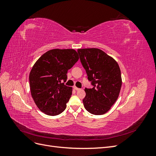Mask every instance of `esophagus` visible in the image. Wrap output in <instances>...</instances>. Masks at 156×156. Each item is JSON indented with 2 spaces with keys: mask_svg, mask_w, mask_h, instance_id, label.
<instances>
[{
  "mask_svg": "<svg viewBox=\"0 0 156 156\" xmlns=\"http://www.w3.org/2000/svg\"><path fill=\"white\" fill-rule=\"evenodd\" d=\"M73 89L75 90H80V88H77V87H73Z\"/></svg>",
  "mask_w": 156,
  "mask_h": 156,
  "instance_id": "esophagus-1",
  "label": "esophagus"
}]
</instances>
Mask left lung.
<instances>
[{
	"instance_id": "1",
	"label": "left lung",
	"mask_w": 156,
	"mask_h": 156,
	"mask_svg": "<svg viewBox=\"0 0 156 156\" xmlns=\"http://www.w3.org/2000/svg\"><path fill=\"white\" fill-rule=\"evenodd\" d=\"M92 88H85V109L95 115L106 113L117 100L122 86L119 66L111 56L96 48L77 50Z\"/></svg>"
}]
</instances>
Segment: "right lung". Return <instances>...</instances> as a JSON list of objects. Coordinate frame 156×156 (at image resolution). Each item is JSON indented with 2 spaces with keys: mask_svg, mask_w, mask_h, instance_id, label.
Masks as SVG:
<instances>
[{
  "mask_svg": "<svg viewBox=\"0 0 156 156\" xmlns=\"http://www.w3.org/2000/svg\"><path fill=\"white\" fill-rule=\"evenodd\" d=\"M78 60L74 49H55L47 51L33 66L29 75L31 96L41 112L56 116L66 108L72 88L64 83L68 69Z\"/></svg>",
  "mask_w": 156,
  "mask_h": 156,
  "instance_id": "add662e5",
  "label": "right lung"
}]
</instances>
